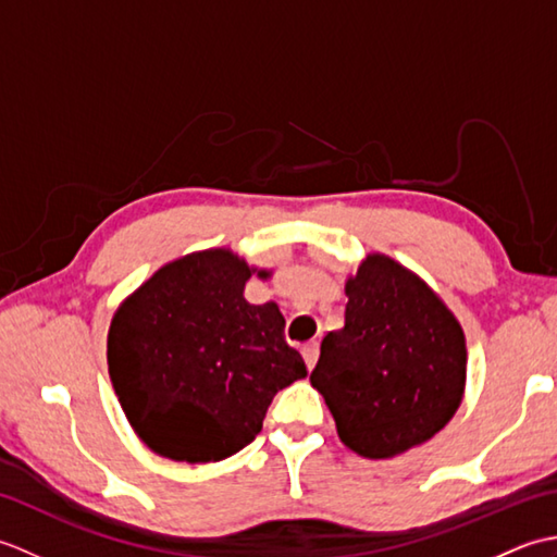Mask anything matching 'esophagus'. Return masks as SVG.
Masks as SVG:
<instances>
[{
    "instance_id": "34e87169",
    "label": "esophagus",
    "mask_w": 557,
    "mask_h": 557,
    "mask_svg": "<svg viewBox=\"0 0 557 557\" xmlns=\"http://www.w3.org/2000/svg\"><path fill=\"white\" fill-rule=\"evenodd\" d=\"M301 354H304L306 366H309V371H311L313 366H315V361H318V342H315V339L306 342V345L301 347Z\"/></svg>"
}]
</instances>
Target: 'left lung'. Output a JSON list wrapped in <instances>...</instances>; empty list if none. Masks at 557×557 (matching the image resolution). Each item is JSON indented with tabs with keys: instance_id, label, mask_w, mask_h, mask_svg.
Here are the masks:
<instances>
[{
	"instance_id": "left-lung-1",
	"label": "left lung",
	"mask_w": 557,
	"mask_h": 557,
	"mask_svg": "<svg viewBox=\"0 0 557 557\" xmlns=\"http://www.w3.org/2000/svg\"><path fill=\"white\" fill-rule=\"evenodd\" d=\"M345 292V327L325 335L311 385L342 443L389 459L455 417L467 383L465 333L421 277L383 253L366 256Z\"/></svg>"
}]
</instances>
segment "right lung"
Here are the masks:
<instances>
[{"label":"right lung","mask_w":557,"mask_h":557,"mask_svg":"<svg viewBox=\"0 0 557 557\" xmlns=\"http://www.w3.org/2000/svg\"><path fill=\"white\" fill-rule=\"evenodd\" d=\"M251 272L227 248L196 251L162 265L116 309L110 377L152 453L188 465L232 457L263 429L272 397L306 377L277 304L244 299Z\"/></svg>","instance_id":"add662e5"}]
</instances>
